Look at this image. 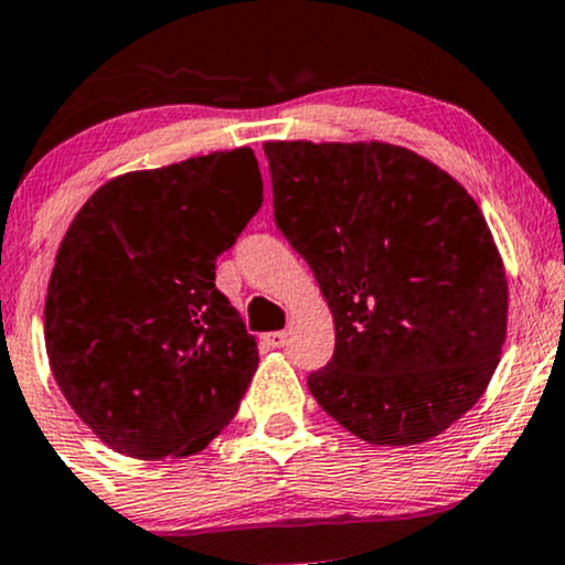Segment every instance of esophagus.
<instances>
[{
    "label": "esophagus",
    "instance_id": "obj_1",
    "mask_svg": "<svg viewBox=\"0 0 565 565\" xmlns=\"http://www.w3.org/2000/svg\"><path fill=\"white\" fill-rule=\"evenodd\" d=\"M263 340L268 342L270 348H284L287 345V332H270V334H265Z\"/></svg>",
    "mask_w": 565,
    "mask_h": 565
}]
</instances>
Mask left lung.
Instances as JSON below:
<instances>
[{
	"label": "left lung",
	"instance_id": "obj_1",
	"mask_svg": "<svg viewBox=\"0 0 565 565\" xmlns=\"http://www.w3.org/2000/svg\"><path fill=\"white\" fill-rule=\"evenodd\" d=\"M263 148L278 231L334 319V355L310 393L366 444L436 438L478 404L508 334V278L481 210L391 142Z\"/></svg>",
	"mask_w": 565,
	"mask_h": 565
}]
</instances>
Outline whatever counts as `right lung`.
Here are the masks:
<instances>
[{"mask_svg":"<svg viewBox=\"0 0 565 565\" xmlns=\"http://www.w3.org/2000/svg\"><path fill=\"white\" fill-rule=\"evenodd\" d=\"M260 204L255 153L233 148L119 174L71 220L44 345L71 408L114 451L191 457L238 412L260 359L215 263Z\"/></svg>","mask_w":565,"mask_h":565,"instance_id":"1","label":"right lung"}]
</instances>
